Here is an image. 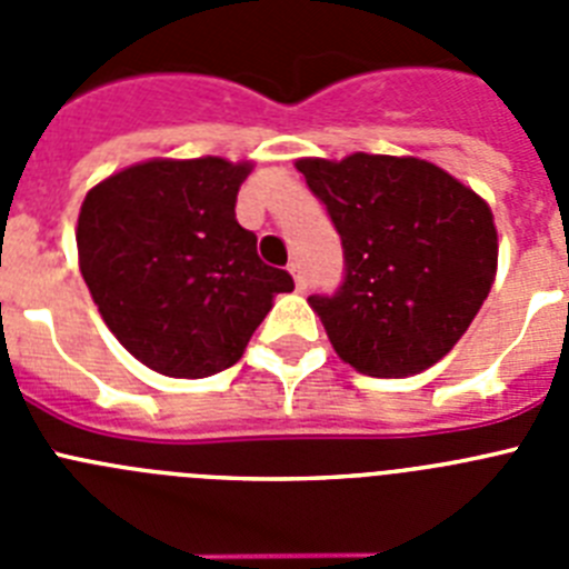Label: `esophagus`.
<instances>
[{"instance_id":"obj_1","label":"esophagus","mask_w":569,"mask_h":569,"mask_svg":"<svg viewBox=\"0 0 569 569\" xmlns=\"http://www.w3.org/2000/svg\"><path fill=\"white\" fill-rule=\"evenodd\" d=\"M290 273H293V279H296V288L305 290V284H308V279H305V270H301L299 261H293V264H290Z\"/></svg>"}]
</instances>
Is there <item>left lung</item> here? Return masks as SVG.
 Instances as JSON below:
<instances>
[{
  "label": "left lung",
  "mask_w": 569,
  "mask_h": 569,
  "mask_svg": "<svg viewBox=\"0 0 569 569\" xmlns=\"http://www.w3.org/2000/svg\"><path fill=\"white\" fill-rule=\"evenodd\" d=\"M345 248V281L310 296L341 361L401 379L453 350L485 305L499 233L476 190L416 156L299 159Z\"/></svg>",
  "instance_id": "1"
}]
</instances>
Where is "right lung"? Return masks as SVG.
I'll use <instances>...</instances> for the list:
<instances>
[{"label": "right lung", "instance_id": "add662e5", "mask_svg": "<svg viewBox=\"0 0 569 569\" xmlns=\"http://www.w3.org/2000/svg\"><path fill=\"white\" fill-rule=\"evenodd\" d=\"M250 170L222 156L150 159L84 196L82 279L110 333L156 373L204 379L233 367L273 296L293 290L236 222Z\"/></svg>", "mask_w": 569, "mask_h": 569}]
</instances>
